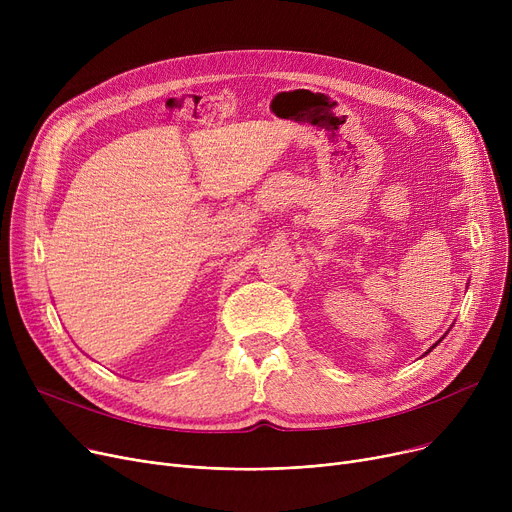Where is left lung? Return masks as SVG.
Returning <instances> with one entry per match:
<instances>
[{
	"mask_svg": "<svg viewBox=\"0 0 512 512\" xmlns=\"http://www.w3.org/2000/svg\"><path fill=\"white\" fill-rule=\"evenodd\" d=\"M442 340H444V336H442V338H440V340H438V342H436V344H434V346H432V348H429V351H427V353H432V351H434V348H436V346H438V344H440V342H442ZM427 353H425V355H427Z\"/></svg>",
	"mask_w": 512,
	"mask_h": 512,
	"instance_id": "8db88e82",
	"label": "left lung"
}]
</instances>
